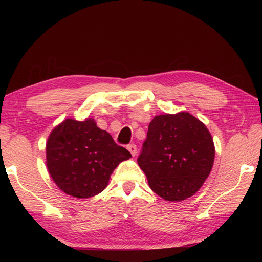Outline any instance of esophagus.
<instances>
[{
  "instance_id": "esophagus-1",
  "label": "esophagus",
  "mask_w": 262,
  "mask_h": 262,
  "mask_svg": "<svg viewBox=\"0 0 262 262\" xmlns=\"http://www.w3.org/2000/svg\"><path fill=\"white\" fill-rule=\"evenodd\" d=\"M126 148L129 149V152L132 154V156L137 155V145L136 144H129L128 146H126Z\"/></svg>"
}]
</instances>
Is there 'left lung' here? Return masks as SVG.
<instances>
[{
	"label": "left lung",
	"instance_id": "8db88e82",
	"mask_svg": "<svg viewBox=\"0 0 262 262\" xmlns=\"http://www.w3.org/2000/svg\"><path fill=\"white\" fill-rule=\"evenodd\" d=\"M215 148L209 130L189 113L156 116L138 157L148 186L167 201L193 195L210 175Z\"/></svg>",
	"mask_w": 262,
	"mask_h": 262
}]
</instances>
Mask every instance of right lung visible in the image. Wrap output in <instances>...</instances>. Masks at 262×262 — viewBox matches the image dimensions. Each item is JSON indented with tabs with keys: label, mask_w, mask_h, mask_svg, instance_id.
Instances as JSON below:
<instances>
[{
	"label": "right lung",
	"mask_w": 262,
	"mask_h": 262,
	"mask_svg": "<svg viewBox=\"0 0 262 262\" xmlns=\"http://www.w3.org/2000/svg\"><path fill=\"white\" fill-rule=\"evenodd\" d=\"M46 152L53 181L62 191L80 199L100 193L119 163L131 157L129 150L116 144L93 119H67L55 126Z\"/></svg>",
	"instance_id": "add662e5"
}]
</instances>
